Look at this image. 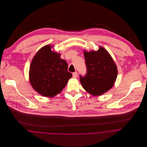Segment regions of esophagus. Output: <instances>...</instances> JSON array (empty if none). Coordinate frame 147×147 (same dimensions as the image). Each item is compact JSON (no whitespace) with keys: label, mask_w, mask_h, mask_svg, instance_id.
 <instances>
[{"label":"esophagus","mask_w":147,"mask_h":147,"mask_svg":"<svg viewBox=\"0 0 147 147\" xmlns=\"http://www.w3.org/2000/svg\"><path fill=\"white\" fill-rule=\"evenodd\" d=\"M72 76L74 78H76L78 77V72H75L72 74Z\"/></svg>","instance_id":"1"}]
</instances>
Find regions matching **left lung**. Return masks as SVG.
I'll return each instance as SVG.
<instances>
[{"mask_svg": "<svg viewBox=\"0 0 147 147\" xmlns=\"http://www.w3.org/2000/svg\"><path fill=\"white\" fill-rule=\"evenodd\" d=\"M86 74L80 75L84 89L93 96H100L110 89L115 83L117 67L109 53L102 47L96 51H84Z\"/></svg>", "mask_w": 147, "mask_h": 147, "instance_id": "left-lung-1", "label": "left lung"}]
</instances>
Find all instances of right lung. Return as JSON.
<instances>
[{"label":"right lung","mask_w":147,"mask_h":147,"mask_svg":"<svg viewBox=\"0 0 147 147\" xmlns=\"http://www.w3.org/2000/svg\"><path fill=\"white\" fill-rule=\"evenodd\" d=\"M51 45L42 47L32 59L29 80L33 89L45 97H54L61 93L72 77L68 64L61 54L51 50Z\"/></svg>","instance_id":"right-lung-1"}]
</instances>
